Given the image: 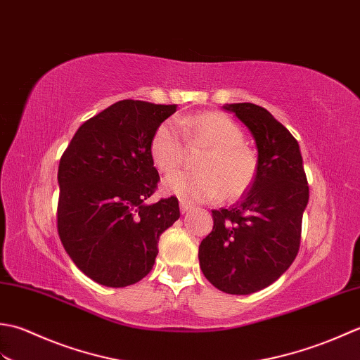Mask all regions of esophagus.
Masks as SVG:
<instances>
[{"label": "esophagus", "mask_w": 360, "mask_h": 360, "mask_svg": "<svg viewBox=\"0 0 360 360\" xmlns=\"http://www.w3.org/2000/svg\"><path fill=\"white\" fill-rule=\"evenodd\" d=\"M193 210H194V205H191V203H188L185 200H180V211L183 212V214H185V212L193 211Z\"/></svg>", "instance_id": "esophagus-1"}]
</instances>
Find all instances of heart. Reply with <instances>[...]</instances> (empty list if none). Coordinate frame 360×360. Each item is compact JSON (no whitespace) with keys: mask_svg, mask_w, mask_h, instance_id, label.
Listing matches in <instances>:
<instances>
[{"mask_svg":"<svg viewBox=\"0 0 360 360\" xmlns=\"http://www.w3.org/2000/svg\"><path fill=\"white\" fill-rule=\"evenodd\" d=\"M185 138L191 146L210 148L197 158V171H179L163 181L166 194L188 202H210L222 193L238 199L252 186L258 157L244 144L245 135L230 116L207 112L180 120H166L153 131L150 157L158 171L169 174L185 158Z\"/></svg>","mask_w":360,"mask_h":360,"instance_id":"b5f03b06","label":"heart"}]
</instances>
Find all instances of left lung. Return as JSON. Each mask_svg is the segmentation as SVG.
I'll list each match as a JSON object with an SVG mask.
<instances>
[{"label": "left lung", "mask_w": 360, "mask_h": 360, "mask_svg": "<svg viewBox=\"0 0 360 360\" xmlns=\"http://www.w3.org/2000/svg\"><path fill=\"white\" fill-rule=\"evenodd\" d=\"M255 138L258 172L230 208L212 210V231L199 247L205 278L225 293L250 295L275 283L295 259L309 200L295 138L266 108L225 104Z\"/></svg>", "instance_id": "obj_1"}]
</instances>
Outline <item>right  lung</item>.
Here are the masks:
<instances>
[{
	"mask_svg": "<svg viewBox=\"0 0 360 360\" xmlns=\"http://www.w3.org/2000/svg\"><path fill=\"white\" fill-rule=\"evenodd\" d=\"M177 105L124 99L85 121L58 165L57 230L82 272L107 288L148 275L161 233L180 217L177 197L146 203L160 180L150 139Z\"/></svg>",
	"mask_w": 360,
	"mask_h": 360,
	"instance_id": "obj_1",
	"label": "right lung"
}]
</instances>
